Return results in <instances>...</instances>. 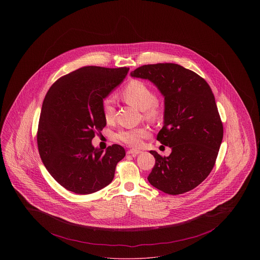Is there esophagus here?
Here are the masks:
<instances>
[{"label":"esophagus","instance_id":"obj_1","mask_svg":"<svg viewBox=\"0 0 260 260\" xmlns=\"http://www.w3.org/2000/svg\"><path fill=\"white\" fill-rule=\"evenodd\" d=\"M127 154H129V155H133V156H136V155H138V154H140L141 153V151L140 150H138V149H129V150H127V152H126Z\"/></svg>","mask_w":260,"mask_h":260}]
</instances>
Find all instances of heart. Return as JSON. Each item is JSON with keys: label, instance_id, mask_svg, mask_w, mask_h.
Instances as JSON below:
<instances>
[{"label": "heart", "instance_id": "1", "mask_svg": "<svg viewBox=\"0 0 260 260\" xmlns=\"http://www.w3.org/2000/svg\"><path fill=\"white\" fill-rule=\"evenodd\" d=\"M122 96L128 104L144 112V117L150 122H156L160 119L161 109L157 104V95L141 81L129 82L122 91ZM102 113L104 120L107 123H112L115 118V105L114 99L106 98L102 101ZM148 136L146 127L139 126L123 129L118 134V138L127 145L137 146L141 143V140Z\"/></svg>", "mask_w": 260, "mask_h": 260}]
</instances>
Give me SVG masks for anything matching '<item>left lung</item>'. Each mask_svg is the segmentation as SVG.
Wrapping results in <instances>:
<instances>
[{
  "instance_id": "obj_1",
  "label": "left lung",
  "mask_w": 260,
  "mask_h": 260,
  "mask_svg": "<svg viewBox=\"0 0 260 260\" xmlns=\"http://www.w3.org/2000/svg\"><path fill=\"white\" fill-rule=\"evenodd\" d=\"M131 76L149 80L165 98L164 125L157 140L172 153L161 157L150 151L156 160L150 184L170 195L194 189L213 169L222 142V122L209 84L174 63L143 65Z\"/></svg>"
}]
</instances>
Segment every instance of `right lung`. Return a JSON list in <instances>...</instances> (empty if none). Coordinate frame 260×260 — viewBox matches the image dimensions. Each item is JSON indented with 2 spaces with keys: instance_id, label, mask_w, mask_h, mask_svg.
Masks as SVG:
<instances>
[{
  "instance_id": "1",
  "label": "right lung",
  "mask_w": 260,
  "mask_h": 260,
  "mask_svg": "<svg viewBox=\"0 0 260 260\" xmlns=\"http://www.w3.org/2000/svg\"><path fill=\"white\" fill-rule=\"evenodd\" d=\"M129 68L82 67L59 78L44 99L38 126L39 154L50 175L76 194H91L110 184L124 149L113 144L105 152L92 138L106 125L102 101Z\"/></svg>"
}]
</instances>
